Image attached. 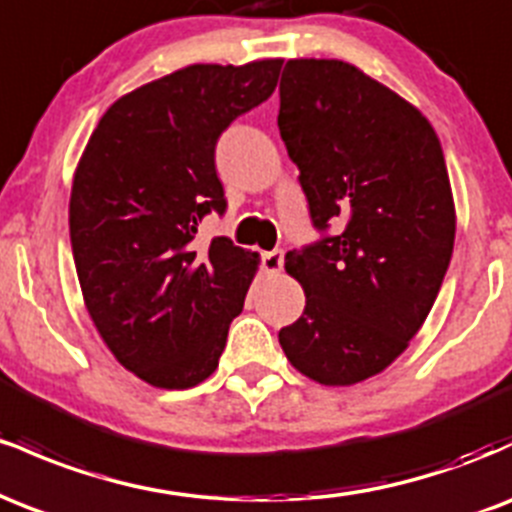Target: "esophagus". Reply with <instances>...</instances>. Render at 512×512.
I'll list each match as a JSON object with an SVG mask.
<instances>
[{"mask_svg":"<svg viewBox=\"0 0 512 512\" xmlns=\"http://www.w3.org/2000/svg\"><path fill=\"white\" fill-rule=\"evenodd\" d=\"M281 267H284V252L272 250L262 255V272L264 274H279Z\"/></svg>","mask_w":512,"mask_h":512,"instance_id":"esophagus-1","label":"esophagus"}]
</instances>
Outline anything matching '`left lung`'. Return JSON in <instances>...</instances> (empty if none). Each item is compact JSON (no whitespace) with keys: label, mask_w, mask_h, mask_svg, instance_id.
<instances>
[{"label":"left lung","mask_w":512,"mask_h":512,"mask_svg":"<svg viewBox=\"0 0 512 512\" xmlns=\"http://www.w3.org/2000/svg\"><path fill=\"white\" fill-rule=\"evenodd\" d=\"M279 132L325 236L286 252L305 310L279 332L291 366L320 385L383 373L421 330L448 272L455 202L436 129L342 60H289Z\"/></svg>","instance_id":"obj_1"}]
</instances>
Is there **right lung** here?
Here are the masks:
<instances>
[{"label": "right lung", "mask_w": 512, "mask_h": 512, "mask_svg": "<svg viewBox=\"0 0 512 512\" xmlns=\"http://www.w3.org/2000/svg\"><path fill=\"white\" fill-rule=\"evenodd\" d=\"M281 60L190 64L134 88L93 129L69 199L84 305L105 346L144 383L187 390L219 366L260 255L197 226L226 197L216 139L267 101Z\"/></svg>", "instance_id": "add662e5"}]
</instances>
